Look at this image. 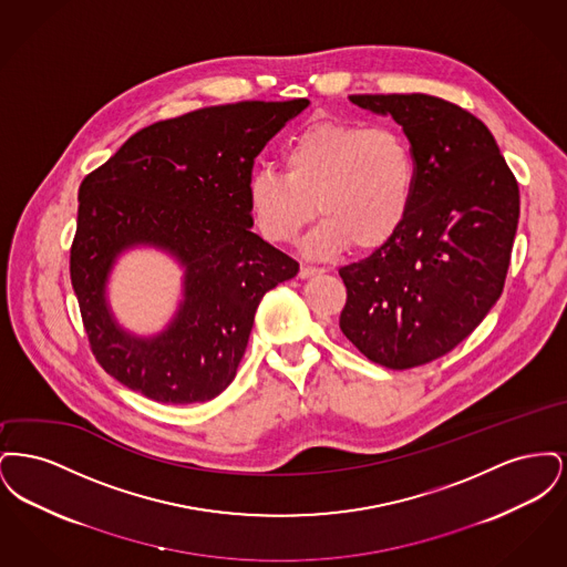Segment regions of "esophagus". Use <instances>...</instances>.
<instances>
[{
  "mask_svg": "<svg viewBox=\"0 0 567 567\" xmlns=\"http://www.w3.org/2000/svg\"><path fill=\"white\" fill-rule=\"evenodd\" d=\"M317 274H323L321 268H315V266H301L299 268V278H312V276H317Z\"/></svg>",
  "mask_w": 567,
  "mask_h": 567,
  "instance_id": "esophagus-1",
  "label": "esophagus"
}]
</instances>
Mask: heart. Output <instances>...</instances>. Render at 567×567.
<instances>
[{
    "instance_id": "b5f03b06",
    "label": "heart",
    "mask_w": 567,
    "mask_h": 567,
    "mask_svg": "<svg viewBox=\"0 0 567 567\" xmlns=\"http://www.w3.org/2000/svg\"><path fill=\"white\" fill-rule=\"evenodd\" d=\"M282 172L261 167L248 178V208L259 231L296 243L319 215L303 246L327 259L349 246L374 250L405 223L414 202L416 163L404 135L386 125L319 123L282 148Z\"/></svg>"
}]
</instances>
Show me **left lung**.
I'll return each instance as SVG.
<instances>
[{"mask_svg": "<svg viewBox=\"0 0 567 567\" xmlns=\"http://www.w3.org/2000/svg\"><path fill=\"white\" fill-rule=\"evenodd\" d=\"M402 125L416 183L402 229L340 268V329L391 370L453 351L502 296L518 225V185L485 123L425 93L351 95Z\"/></svg>", "mask_w": 567, "mask_h": 567, "instance_id": "obj_1", "label": "left lung"}]
</instances>
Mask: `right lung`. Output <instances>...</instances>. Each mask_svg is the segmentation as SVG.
I'll return each instance as SVG.
<instances>
[{"mask_svg":"<svg viewBox=\"0 0 567 567\" xmlns=\"http://www.w3.org/2000/svg\"><path fill=\"white\" fill-rule=\"evenodd\" d=\"M308 104L240 102L159 121L82 181L72 287L93 354L121 384L176 405L231 384L261 297L299 271L250 231L252 162ZM135 247L159 249L184 270L182 301L157 334L125 330L109 306V276Z\"/></svg>","mask_w":567,"mask_h":567,"instance_id":"add662e5","label":"right lung"}]
</instances>
